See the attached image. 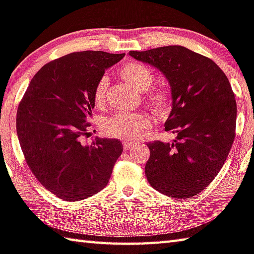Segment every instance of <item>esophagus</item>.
Instances as JSON below:
<instances>
[{
	"label": "esophagus",
	"instance_id": "obj_1",
	"mask_svg": "<svg viewBox=\"0 0 254 254\" xmlns=\"http://www.w3.org/2000/svg\"><path fill=\"white\" fill-rule=\"evenodd\" d=\"M133 146H134V143L128 142V141H124V142H123V149H124V151L130 150V149H132Z\"/></svg>",
	"mask_w": 254,
	"mask_h": 254
}]
</instances>
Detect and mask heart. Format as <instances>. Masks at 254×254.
I'll list each match as a JSON object with an SVG mask.
<instances>
[{"label": "heart", "mask_w": 254, "mask_h": 254, "mask_svg": "<svg viewBox=\"0 0 254 254\" xmlns=\"http://www.w3.org/2000/svg\"><path fill=\"white\" fill-rule=\"evenodd\" d=\"M120 74L128 84L139 91H145L153 82L154 76L145 65L140 63L130 62L124 65ZM109 80L107 76H102L96 82L93 91V99L96 104H101L105 99ZM145 100L158 117H168L172 110V95L168 90L159 89L150 92L145 95ZM150 119L143 113H117L113 117L107 119L103 123V131L109 136L117 137L121 140H137L144 134L150 127Z\"/></svg>", "instance_id": "b5f03b06"}]
</instances>
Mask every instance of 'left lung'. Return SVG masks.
Here are the masks:
<instances>
[{
  "instance_id": "obj_1",
  "label": "left lung",
  "mask_w": 254,
  "mask_h": 254,
  "mask_svg": "<svg viewBox=\"0 0 254 254\" xmlns=\"http://www.w3.org/2000/svg\"><path fill=\"white\" fill-rule=\"evenodd\" d=\"M128 54L160 70L171 86L164 126L175 139L147 142V181L173 199L199 194L223 167L236 136L237 102L227 75L211 59L180 45Z\"/></svg>"
}]
</instances>
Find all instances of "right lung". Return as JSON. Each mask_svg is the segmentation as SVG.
Listing matches in <instances>:
<instances>
[{"label":"right lung","mask_w":254,"mask_h":254,"mask_svg":"<svg viewBox=\"0 0 254 254\" xmlns=\"http://www.w3.org/2000/svg\"><path fill=\"white\" fill-rule=\"evenodd\" d=\"M103 51L70 53L45 64L31 80L16 113V132L38 181L64 201H80L103 190L123 151L115 139L89 134L94 86L123 59Z\"/></svg>","instance_id":"obj_1"}]
</instances>
